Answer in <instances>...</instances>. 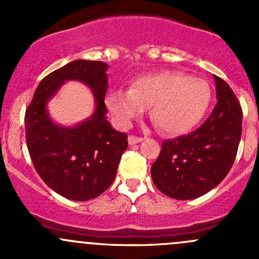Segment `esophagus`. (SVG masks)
Returning <instances> with one entry per match:
<instances>
[{
	"label": "esophagus",
	"mask_w": 259,
	"mask_h": 259,
	"mask_svg": "<svg viewBox=\"0 0 259 259\" xmlns=\"http://www.w3.org/2000/svg\"><path fill=\"white\" fill-rule=\"evenodd\" d=\"M129 144L130 145H134V144H138V143H140L143 140V138L140 137H135V135H130L129 137Z\"/></svg>",
	"instance_id": "esophagus-1"
}]
</instances>
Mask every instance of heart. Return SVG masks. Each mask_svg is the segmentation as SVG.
<instances>
[{"label":"heart","instance_id":"heart-1","mask_svg":"<svg viewBox=\"0 0 259 259\" xmlns=\"http://www.w3.org/2000/svg\"><path fill=\"white\" fill-rule=\"evenodd\" d=\"M211 90L207 81L176 71L144 75L133 81L130 90L113 91L106 98L109 110L124 126L151 106V119L169 135L190 132L207 114Z\"/></svg>","mask_w":259,"mask_h":259}]
</instances>
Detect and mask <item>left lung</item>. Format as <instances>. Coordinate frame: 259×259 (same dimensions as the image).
I'll return each mask as SVG.
<instances>
[{
  "label": "left lung",
  "mask_w": 259,
  "mask_h": 259,
  "mask_svg": "<svg viewBox=\"0 0 259 259\" xmlns=\"http://www.w3.org/2000/svg\"><path fill=\"white\" fill-rule=\"evenodd\" d=\"M217 101L202 126L163 142L150 169L155 187L174 199H194L215 188L236 160L243 111L231 86L214 75Z\"/></svg>",
  "instance_id": "left-lung-1"
}]
</instances>
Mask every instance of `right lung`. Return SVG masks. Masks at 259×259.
Wrapping results in <instances>:
<instances>
[{"label":"right lung","mask_w":259,"mask_h":259,"mask_svg":"<svg viewBox=\"0 0 259 259\" xmlns=\"http://www.w3.org/2000/svg\"><path fill=\"white\" fill-rule=\"evenodd\" d=\"M108 65L76 60L44 77L25 113L26 144L41 179L62 197L77 202L105 192L116 176L127 135L111 127L108 109ZM66 79H79L93 89L97 110L75 128L57 127L46 113V103Z\"/></svg>","instance_id":"1"}]
</instances>
